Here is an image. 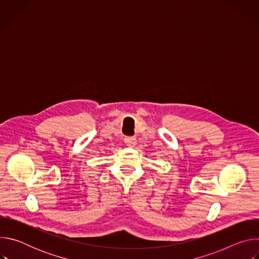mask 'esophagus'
<instances>
[{
    "instance_id": "34e87169",
    "label": "esophagus",
    "mask_w": 259,
    "mask_h": 259,
    "mask_svg": "<svg viewBox=\"0 0 259 259\" xmlns=\"http://www.w3.org/2000/svg\"><path fill=\"white\" fill-rule=\"evenodd\" d=\"M124 141H125L126 145L129 146V147H134L136 145V143H137L136 139L134 137H132V136H126Z\"/></svg>"
}]
</instances>
